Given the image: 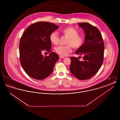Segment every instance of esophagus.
<instances>
[{"label": "esophagus", "instance_id": "obj_1", "mask_svg": "<svg viewBox=\"0 0 120 120\" xmlns=\"http://www.w3.org/2000/svg\"><path fill=\"white\" fill-rule=\"evenodd\" d=\"M59 58L60 59H63V58H64V57H63V56H59Z\"/></svg>", "mask_w": 120, "mask_h": 120}]
</instances>
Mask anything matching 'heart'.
I'll use <instances>...</instances> for the list:
<instances>
[{
  "label": "heart",
  "instance_id": "1",
  "mask_svg": "<svg viewBox=\"0 0 120 120\" xmlns=\"http://www.w3.org/2000/svg\"><path fill=\"white\" fill-rule=\"evenodd\" d=\"M61 32L68 38L66 46H59L55 48V50L58 54L62 56H67L72 51V46L75 49L80 48L83 45L84 39L83 36L78 35V31L71 27L63 29ZM49 40L52 44L57 45L58 44L59 38L55 32H52L49 36Z\"/></svg>",
  "mask_w": 120,
  "mask_h": 120
}]
</instances>
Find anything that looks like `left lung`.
Returning <instances> with one entry per match:
<instances>
[{
    "label": "left lung",
    "instance_id": "8db88e82",
    "mask_svg": "<svg viewBox=\"0 0 120 120\" xmlns=\"http://www.w3.org/2000/svg\"><path fill=\"white\" fill-rule=\"evenodd\" d=\"M85 33V43L75 52L83 55V61L77 57H70V70L74 76L80 80L91 78L97 73L102 65L104 45L99 30L89 23H78Z\"/></svg>",
    "mask_w": 120,
    "mask_h": 120
}]
</instances>
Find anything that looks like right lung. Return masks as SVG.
Segmentation results:
<instances>
[{
	"label": "right lung",
	"mask_w": 120,
	"mask_h": 120,
	"mask_svg": "<svg viewBox=\"0 0 120 120\" xmlns=\"http://www.w3.org/2000/svg\"><path fill=\"white\" fill-rule=\"evenodd\" d=\"M54 24L39 22L30 25L21 38L19 43L20 63L25 72L36 80H43L51 74L55 63L59 59L58 54L51 52L49 36L58 28ZM50 52L44 57L41 52Z\"/></svg>",
	"instance_id": "obj_1"
}]
</instances>
